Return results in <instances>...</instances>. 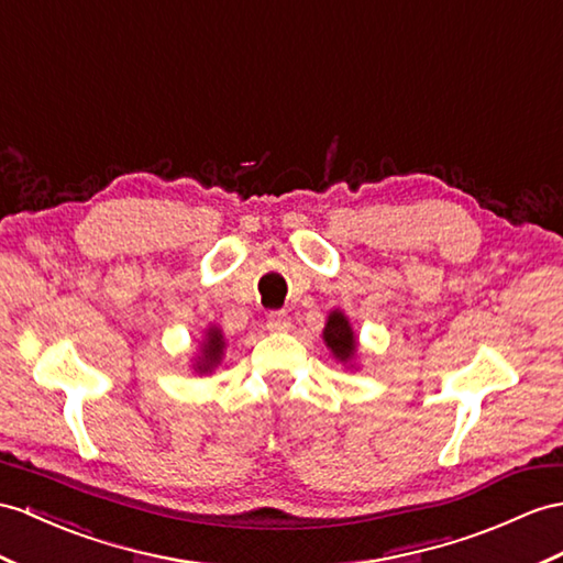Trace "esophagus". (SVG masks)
I'll return each instance as SVG.
<instances>
[{
  "instance_id": "obj_1",
  "label": "esophagus",
  "mask_w": 563,
  "mask_h": 563,
  "mask_svg": "<svg viewBox=\"0 0 563 563\" xmlns=\"http://www.w3.org/2000/svg\"><path fill=\"white\" fill-rule=\"evenodd\" d=\"M291 327V318L284 310H274L267 314V329L269 332H286Z\"/></svg>"
}]
</instances>
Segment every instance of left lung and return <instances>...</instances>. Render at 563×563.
<instances>
[{
	"label": "left lung",
	"mask_w": 563,
	"mask_h": 563,
	"mask_svg": "<svg viewBox=\"0 0 563 563\" xmlns=\"http://www.w3.org/2000/svg\"><path fill=\"white\" fill-rule=\"evenodd\" d=\"M324 341H327V346L332 349V353L336 355L339 361L353 358L355 339H353L349 320L339 310L329 314L327 327H324Z\"/></svg>",
	"instance_id": "obj_1"
}]
</instances>
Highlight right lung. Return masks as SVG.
Here are the masks:
<instances>
[{
    "label": "right lung",
    "mask_w": 563,
    "mask_h": 563,
    "mask_svg": "<svg viewBox=\"0 0 563 563\" xmlns=\"http://www.w3.org/2000/svg\"><path fill=\"white\" fill-rule=\"evenodd\" d=\"M205 353H202V361L198 363V369L200 373H208L210 367H214L219 363V358H222V351H224V339L222 334H219V329H210L208 332V339H205Z\"/></svg>",
    "instance_id": "1"
}]
</instances>
